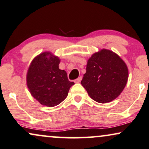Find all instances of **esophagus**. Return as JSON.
Segmentation results:
<instances>
[{
	"instance_id": "obj_1",
	"label": "esophagus",
	"mask_w": 149,
	"mask_h": 149,
	"mask_svg": "<svg viewBox=\"0 0 149 149\" xmlns=\"http://www.w3.org/2000/svg\"><path fill=\"white\" fill-rule=\"evenodd\" d=\"M81 80H82V77L80 76V77H78V78H77L76 80H75L74 82H76V83H79V82H80Z\"/></svg>"
}]
</instances>
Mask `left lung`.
Masks as SVG:
<instances>
[{
	"label": "left lung",
	"instance_id": "obj_1",
	"mask_svg": "<svg viewBox=\"0 0 149 149\" xmlns=\"http://www.w3.org/2000/svg\"><path fill=\"white\" fill-rule=\"evenodd\" d=\"M128 78L129 70L123 60L112 51L103 49L88 60L81 84L93 100L107 103L119 96Z\"/></svg>",
	"mask_w": 149,
	"mask_h": 149
}]
</instances>
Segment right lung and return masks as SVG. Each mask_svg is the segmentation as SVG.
Masks as SVG:
<instances>
[{
	"label": "right lung",
	"instance_id": "add662e5",
	"mask_svg": "<svg viewBox=\"0 0 149 149\" xmlns=\"http://www.w3.org/2000/svg\"><path fill=\"white\" fill-rule=\"evenodd\" d=\"M58 56L45 52L33 58L27 73V86L31 95L43 106L55 107L68 95L74 82L69 81L67 72L59 69Z\"/></svg>",
	"mask_w": 149,
	"mask_h": 149
}]
</instances>
